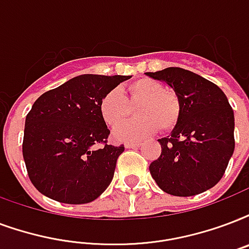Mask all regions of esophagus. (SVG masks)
I'll list each match as a JSON object with an SVG mask.
<instances>
[{"label":"esophagus","instance_id":"34e87169","mask_svg":"<svg viewBox=\"0 0 249 249\" xmlns=\"http://www.w3.org/2000/svg\"><path fill=\"white\" fill-rule=\"evenodd\" d=\"M140 146H141L140 142H126V143H125V147H126V149H136V147H140Z\"/></svg>","mask_w":249,"mask_h":249}]
</instances>
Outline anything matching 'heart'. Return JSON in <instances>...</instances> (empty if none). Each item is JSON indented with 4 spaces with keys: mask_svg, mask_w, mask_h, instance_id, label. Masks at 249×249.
<instances>
[{
    "mask_svg": "<svg viewBox=\"0 0 249 249\" xmlns=\"http://www.w3.org/2000/svg\"><path fill=\"white\" fill-rule=\"evenodd\" d=\"M136 104L137 119L121 122L128 116ZM100 116L109 126L122 123L113 130L117 141H138L159 129L162 132L175 128L180 117L181 106L174 91L164 90L162 83L151 78H140L126 87L124 96L117 90H109L99 102Z\"/></svg>",
    "mask_w": 249,
    "mask_h": 249,
    "instance_id": "heart-1",
    "label": "heart"
}]
</instances>
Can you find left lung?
Instances as JSON below:
<instances>
[{
  "label": "left lung",
  "mask_w": 249,
  "mask_h": 249,
  "mask_svg": "<svg viewBox=\"0 0 249 249\" xmlns=\"http://www.w3.org/2000/svg\"><path fill=\"white\" fill-rule=\"evenodd\" d=\"M146 75L172 87L181 106L171 136L158 140L162 153L149 167L153 179L172 196H195L213 188L235 149L234 111L225 92L181 68Z\"/></svg>",
  "instance_id": "8db88e82"
}]
</instances>
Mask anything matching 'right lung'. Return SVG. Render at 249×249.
Instances as JSON below:
<instances>
[{
    "instance_id": "1",
    "label": "right lung",
    "mask_w": 249,
    "mask_h": 249,
    "mask_svg": "<svg viewBox=\"0 0 249 249\" xmlns=\"http://www.w3.org/2000/svg\"><path fill=\"white\" fill-rule=\"evenodd\" d=\"M130 75L82 74L40 95L26 116L22 151L28 178L44 196L87 204L107 189L124 145H108L100 116L106 92ZM95 144H102L95 149Z\"/></svg>"
}]
</instances>
